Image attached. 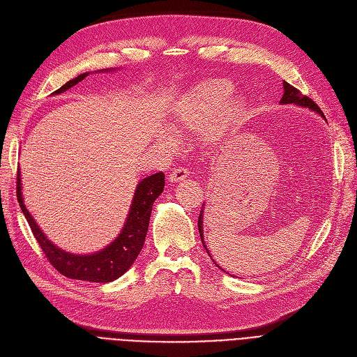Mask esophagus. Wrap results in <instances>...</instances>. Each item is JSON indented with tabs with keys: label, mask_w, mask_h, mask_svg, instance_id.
Wrapping results in <instances>:
<instances>
[{
	"label": "esophagus",
	"mask_w": 357,
	"mask_h": 357,
	"mask_svg": "<svg viewBox=\"0 0 357 357\" xmlns=\"http://www.w3.org/2000/svg\"><path fill=\"white\" fill-rule=\"evenodd\" d=\"M190 176V170L188 169H183V167H176L172 170V174L169 175V181L170 182H179L183 181L185 178Z\"/></svg>",
	"instance_id": "obj_1"
}]
</instances>
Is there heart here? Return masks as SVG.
I'll return each mask as SVG.
<instances>
[{
	"instance_id": "b5f03b06",
	"label": "heart",
	"mask_w": 357,
	"mask_h": 357,
	"mask_svg": "<svg viewBox=\"0 0 357 357\" xmlns=\"http://www.w3.org/2000/svg\"><path fill=\"white\" fill-rule=\"evenodd\" d=\"M227 79L198 83L176 109L175 123L185 131L203 130L206 142L217 143L235 131L245 116V103Z\"/></svg>"
}]
</instances>
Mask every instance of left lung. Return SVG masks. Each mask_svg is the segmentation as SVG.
Returning <instances> with one entry per match:
<instances>
[{"label": "left lung", "instance_id": "left-lung-1", "mask_svg": "<svg viewBox=\"0 0 357 357\" xmlns=\"http://www.w3.org/2000/svg\"><path fill=\"white\" fill-rule=\"evenodd\" d=\"M283 86H284V93H283V98H282L280 103H296V105L309 107V109H312V111H317L319 115L324 116L322 111L319 109V106L311 98L303 96L299 89L290 86L287 82H284ZM198 230H199L201 241H203V217H201V214H199V219H198ZM217 267H219V266H217Z\"/></svg>", "mask_w": 357, "mask_h": 357}]
</instances>
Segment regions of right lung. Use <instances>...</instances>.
Segmentation results:
<instances>
[{
  "mask_svg": "<svg viewBox=\"0 0 357 357\" xmlns=\"http://www.w3.org/2000/svg\"><path fill=\"white\" fill-rule=\"evenodd\" d=\"M86 75L87 73L77 75L75 79L67 82L63 87H59L54 93L56 95V93L68 90L74 84L82 82ZM15 183H17V191L15 192H17L20 208L30 229H32V234L36 238L42 252L45 254L46 259L51 262V266L58 273L68 278H74V280L107 283L126 273L132 266L137 255L140 254L147 235L153 203L162 194L165 187V175L162 172L154 174L138 183L127 223L123 226L119 236L109 246H106L103 251L91 255H74L64 252L46 239L33 220V217L30 215L23 204L20 172H17V182Z\"/></svg>",
  "mask_w": 357,
  "mask_h": 357,
  "instance_id": "right-lung-1",
  "label": "right lung"
}]
</instances>
